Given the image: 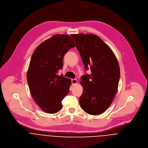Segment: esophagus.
<instances>
[{"label": "esophagus", "mask_w": 148, "mask_h": 148, "mask_svg": "<svg viewBox=\"0 0 148 148\" xmlns=\"http://www.w3.org/2000/svg\"><path fill=\"white\" fill-rule=\"evenodd\" d=\"M77 82H78V80L77 79H71V83L73 85L76 84L77 83Z\"/></svg>", "instance_id": "34e87169"}]
</instances>
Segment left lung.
Wrapping results in <instances>:
<instances>
[{
	"label": "left lung",
	"mask_w": 148,
	"mask_h": 148,
	"mask_svg": "<svg viewBox=\"0 0 148 148\" xmlns=\"http://www.w3.org/2000/svg\"><path fill=\"white\" fill-rule=\"evenodd\" d=\"M86 71L80 84L83 93L79 97L82 110L88 114L104 112L117 93L120 79L118 61L113 51L99 36L93 34H73Z\"/></svg>",
	"instance_id": "left-lung-1"
}]
</instances>
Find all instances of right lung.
<instances>
[{
	"instance_id": "obj_1",
	"label": "right lung",
	"mask_w": 148,
	"mask_h": 148,
	"mask_svg": "<svg viewBox=\"0 0 148 148\" xmlns=\"http://www.w3.org/2000/svg\"><path fill=\"white\" fill-rule=\"evenodd\" d=\"M74 47L71 36L56 34L41 43L32 56L27 72L28 86L34 101L47 113L59 112L69 92L71 79L58 73L63 68L64 55Z\"/></svg>"
}]
</instances>
